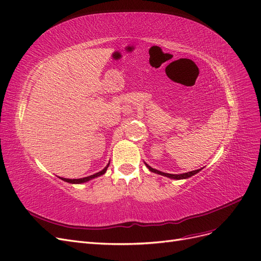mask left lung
Wrapping results in <instances>:
<instances>
[{
	"instance_id": "8db88e82",
	"label": "left lung",
	"mask_w": 261,
	"mask_h": 261,
	"mask_svg": "<svg viewBox=\"0 0 261 261\" xmlns=\"http://www.w3.org/2000/svg\"><path fill=\"white\" fill-rule=\"evenodd\" d=\"M147 165L148 168L150 169V171L152 172H155V173H159V174H162V175H165V176H168V178H171V179H175V180H180V179H187L190 178V176L196 174L197 172H199L200 169H197V170H194V171H190V172H186V173H183V174H170V173H165V172H162L160 170H156L154 168H152V167H150L148 164Z\"/></svg>"
}]
</instances>
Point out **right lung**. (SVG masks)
<instances>
[{"instance_id":"right-lung-1","label":"right lung","mask_w":261,"mask_h":261,"mask_svg":"<svg viewBox=\"0 0 261 261\" xmlns=\"http://www.w3.org/2000/svg\"><path fill=\"white\" fill-rule=\"evenodd\" d=\"M108 166H109V164H108V165H107V167H105V168H103L101 171H99V172H97V173H95V174H92V175H90V176H86V178H82V179H65V178H61V179L63 180V181H65V182L72 183V184L85 183V182H87V181H89V180H91V179H93V178H96V176H99V175H101V174L105 173V172L107 171Z\"/></svg>"}]
</instances>
